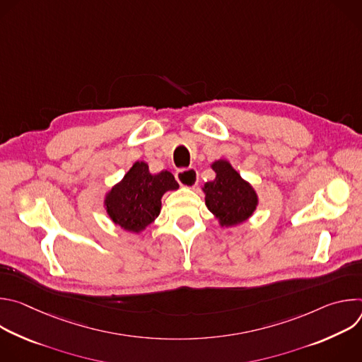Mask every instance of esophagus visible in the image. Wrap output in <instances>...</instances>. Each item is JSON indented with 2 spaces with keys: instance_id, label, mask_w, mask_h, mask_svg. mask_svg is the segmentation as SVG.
Returning <instances> with one entry per match:
<instances>
[{
  "instance_id": "34e87169",
  "label": "esophagus",
  "mask_w": 362,
  "mask_h": 362,
  "mask_svg": "<svg viewBox=\"0 0 362 362\" xmlns=\"http://www.w3.org/2000/svg\"><path fill=\"white\" fill-rule=\"evenodd\" d=\"M176 179L185 187H194L197 185V182H199L197 170L193 169V168H190V169H180L176 173Z\"/></svg>"
}]
</instances>
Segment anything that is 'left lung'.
Segmentation results:
<instances>
[{
    "label": "left lung",
    "mask_w": 362,
    "mask_h": 362,
    "mask_svg": "<svg viewBox=\"0 0 362 362\" xmlns=\"http://www.w3.org/2000/svg\"><path fill=\"white\" fill-rule=\"evenodd\" d=\"M211 168L216 176L206 182L202 190L206 208L218 219L221 228H233L250 219L259 204L253 186L225 159L215 160Z\"/></svg>",
    "instance_id": "left-lung-1"
}]
</instances>
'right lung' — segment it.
Instances as JSON below:
<instances>
[{
	"mask_svg": "<svg viewBox=\"0 0 362 362\" xmlns=\"http://www.w3.org/2000/svg\"><path fill=\"white\" fill-rule=\"evenodd\" d=\"M177 189L179 183L170 172L151 175L147 163L136 162L106 193L105 209L116 226L140 233L159 216L163 194Z\"/></svg>",
	"mask_w": 362,
	"mask_h": 362,
	"instance_id": "right-lung-1",
	"label": "right lung"
}]
</instances>
